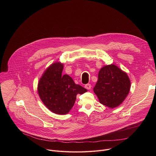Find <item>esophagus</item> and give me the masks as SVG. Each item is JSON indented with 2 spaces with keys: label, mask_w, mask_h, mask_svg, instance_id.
I'll use <instances>...</instances> for the list:
<instances>
[{
  "label": "esophagus",
  "mask_w": 156,
  "mask_h": 156,
  "mask_svg": "<svg viewBox=\"0 0 156 156\" xmlns=\"http://www.w3.org/2000/svg\"><path fill=\"white\" fill-rule=\"evenodd\" d=\"M84 87L86 88V89H87V90H90L91 89V85L90 84H85V86H84Z\"/></svg>",
  "instance_id": "1"
}]
</instances>
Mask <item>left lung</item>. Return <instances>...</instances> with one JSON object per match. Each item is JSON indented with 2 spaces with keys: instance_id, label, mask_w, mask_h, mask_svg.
I'll return each instance as SVG.
<instances>
[{
  "instance_id": "1",
  "label": "left lung",
  "mask_w": 156,
  "mask_h": 156,
  "mask_svg": "<svg viewBox=\"0 0 156 156\" xmlns=\"http://www.w3.org/2000/svg\"><path fill=\"white\" fill-rule=\"evenodd\" d=\"M130 86L128 75L116 65L111 64L101 69L93 90L101 104L114 108L125 99Z\"/></svg>"
}]
</instances>
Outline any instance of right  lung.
I'll return each mask as SVG.
<instances>
[{"label": "right lung", "instance_id": "right-lung-1", "mask_svg": "<svg viewBox=\"0 0 156 156\" xmlns=\"http://www.w3.org/2000/svg\"><path fill=\"white\" fill-rule=\"evenodd\" d=\"M63 65L55 62L44 72L37 85V92L44 104L53 113L68 114L75 102L77 94L87 90L75 83L68 75H62Z\"/></svg>", "mask_w": 156, "mask_h": 156}]
</instances>
